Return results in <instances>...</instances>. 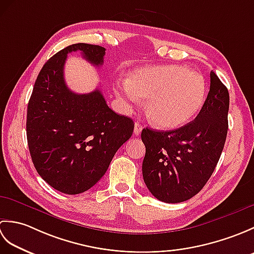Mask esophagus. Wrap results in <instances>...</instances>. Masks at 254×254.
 <instances>
[{"mask_svg":"<svg viewBox=\"0 0 254 254\" xmlns=\"http://www.w3.org/2000/svg\"><path fill=\"white\" fill-rule=\"evenodd\" d=\"M142 130H143V127H142V124H139V123H135V126H134V134H135L136 136H138L139 134H141Z\"/></svg>","mask_w":254,"mask_h":254,"instance_id":"obj_1","label":"esophagus"}]
</instances>
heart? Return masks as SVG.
<instances>
[{
    "instance_id": "heart-1",
    "label": "heart",
    "mask_w": 254,
    "mask_h": 254,
    "mask_svg": "<svg viewBox=\"0 0 254 254\" xmlns=\"http://www.w3.org/2000/svg\"><path fill=\"white\" fill-rule=\"evenodd\" d=\"M116 94L130 107L147 98L146 115L153 126L175 130L190 123L206 99V82L201 73L178 65L138 68L128 82L117 85Z\"/></svg>"
}]
</instances>
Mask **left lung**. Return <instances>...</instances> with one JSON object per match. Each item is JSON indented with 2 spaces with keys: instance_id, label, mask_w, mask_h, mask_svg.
<instances>
[{
  "instance_id": "8db88e82",
  "label": "left lung",
  "mask_w": 254,
  "mask_h": 254,
  "mask_svg": "<svg viewBox=\"0 0 254 254\" xmlns=\"http://www.w3.org/2000/svg\"><path fill=\"white\" fill-rule=\"evenodd\" d=\"M228 109V89L212 71L207 98L193 121L172 131L143 128V178L156 198L185 202L206 185L227 136Z\"/></svg>"
}]
</instances>
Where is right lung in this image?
<instances>
[{"instance_id": "1", "label": "right lung", "mask_w": 254, "mask_h": 254, "mask_svg": "<svg viewBox=\"0 0 254 254\" xmlns=\"http://www.w3.org/2000/svg\"><path fill=\"white\" fill-rule=\"evenodd\" d=\"M100 66L104 47L74 44L48 60L35 82L27 108V142L38 174L65 194L89 190L106 174L117 150L132 136V119L108 107L99 89L75 94L64 80L68 53Z\"/></svg>"}]
</instances>
